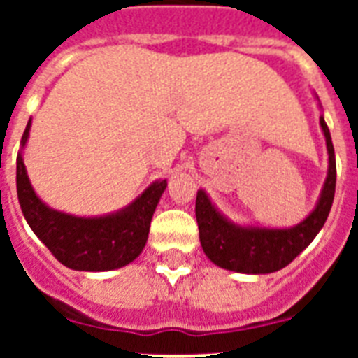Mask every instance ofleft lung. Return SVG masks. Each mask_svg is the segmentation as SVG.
Returning a JSON list of instances; mask_svg holds the SVG:
<instances>
[{"label": "left lung", "instance_id": "left-lung-1", "mask_svg": "<svg viewBox=\"0 0 358 358\" xmlns=\"http://www.w3.org/2000/svg\"><path fill=\"white\" fill-rule=\"evenodd\" d=\"M320 126L325 135L329 154L327 178L316 206L301 223L284 229L234 223L210 201L206 191L199 189L195 204L199 238L204 255L215 266L245 275L275 273L288 266L295 256H299L323 229L334 201L336 159H334L333 141L323 115H320Z\"/></svg>", "mask_w": 358, "mask_h": 358}]
</instances>
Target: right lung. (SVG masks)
<instances>
[{
    "mask_svg": "<svg viewBox=\"0 0 358 358\" xmlns=\"http://www.w3.org/2000/svg\"><path fill=\"white\" fill-rule=\"evenodd\" d=\"M29 131L31 119L16 157V191L22 213L36 238L63 266L76 271H111L131 264L145 249L152 215L167 180L152 182L135 201L117 212L91 217L59 212L36 195L25 171L24 148Z\"/></svg>",
    "mask_w": 358,
    "mask_h": 358,
    "instance_id": "add662e5",
    "label": "right lung"
}]
</instances>
